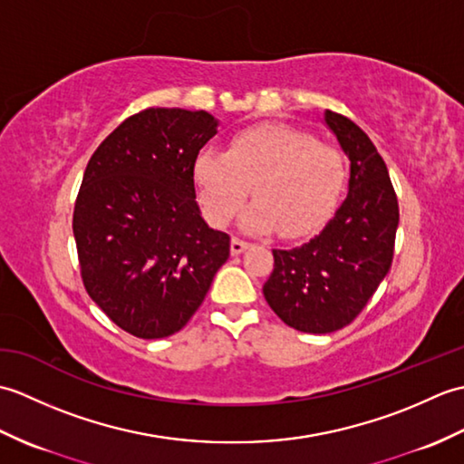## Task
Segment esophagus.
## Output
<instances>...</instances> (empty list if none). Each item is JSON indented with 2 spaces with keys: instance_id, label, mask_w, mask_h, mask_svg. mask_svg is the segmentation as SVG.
Masks as SVG:
<instances>
[{
  "instance_id": "obj_1",
  "label": "esophagus",
  "mask_w": 464,
  "mask_h": 464,
  "mask_svg": "<svg viewBox=\"0 0 464 464\" xmlns=\"http://www.w3.org/2000/svg\"><path fill=\"white\" fill-rule=\"evenodd\" d=\"M247 247H249L247 241H243V239H239V237H233V239H231V253H233V255H239V253H243Z\"/></svg>"
}]
</instances>
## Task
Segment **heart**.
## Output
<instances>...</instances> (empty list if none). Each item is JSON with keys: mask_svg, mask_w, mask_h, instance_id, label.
I'll list each match as a JSON object with an SVG mask.
<instances>
[{"mask_svg": "<svg viewBox=\"0 0 464 464\" xmlns=\"http://www.w3.org/2000/svg\"><path fill=\"white\" fill-rule=\"evenodd\" d=\"M344 177V160L334 147L283 123L243 130L227 153L203 150L195 161L207 219L229 223L253 187L257 201L243 213V227L255 233L279 229L283 237L317 231L337 207Z\"/></svg>", "mask_w": 464, "mask_h": 464, "instance_id": "1", "label": "heart"}]
</instances>
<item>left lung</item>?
Returning a JSON list of instances; mask_svg holds the SVG:
<instances>
[{
    "mask_svg": "<svg viewBox=\"0 0 464 464\" xmlns=\"http://www.w3.org/2000/svg\"><path fill=\"white\" fill-rule=\"evenodd\" d=\"M324 121L351 161L347 199L324 229L293 249H273L263 295L277 317L301 333H333L359 317L387 277L395 253L399 201L369 135L341 113Z\"/></svg>",
    "mask_w": 464,
    "mask_h": 464,
    "instance_id": "8db88e82",
    "label": "left lung"
}]
</instances>
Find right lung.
<instances>
[{
	"instance_id": "add662e5",
	"label": "right lung",
	"mask_w": 464,
	"mask_h": 464,
	"mask_svg": "<svg viewBox=\"0 0 464 464\" xmlns=\"http://www.w3.org/2000/svg\"><path fill=\"white\" fill-rule=\"evenodd\" d=\"M217 133L207 111L147 107L85 167L73 237L87 295L125 333L163 339L199 309L231 237L203 221L195 161Z\"/></svg>"
}]
</instances>
